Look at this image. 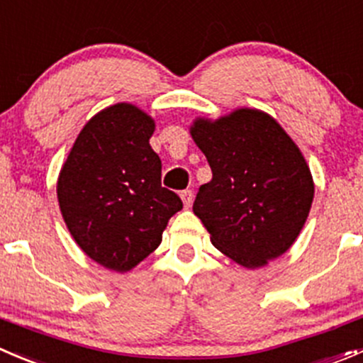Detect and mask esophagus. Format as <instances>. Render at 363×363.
Returning <instances> with one entry per match:
<instances>
[{"label": "esophagus", "instance_id": "obj_1", "mask_svg": "<svg viewBox=\"0 0 363 363\" xmlns=\"http://www.w3.org/2000/svg\"><path fill=\"white\" fill-rule=\"evenodd\" d=\"M181 200L182 203H184L186 209H189L193 203V191L191 189H184V191H181Z\"/></svg>", "mask_w": 363, "mask_h": 363}]
</instances>
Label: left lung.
Returning a JSON list of instances; mask_svg holds the SVG:
<instances>
[{
  "label": "left lung",
  "instance_id": "8db88e82",
  "mask_svg": "<svg viewBox=\"0 0 363 363\" xmlns=\"http://www.w3.org/2000/svg\"><path fill=\"white\" fill-rule=\"evenodd\" d=\"M189 135L213 172L193 213L214 248L246 269L286 253L314 200L311 168L286 129L266 111L242 106L218 118L195 117Z\"/></svg>",
  "mask_w": 363,
  "mask_h": 363
}]
</instances>
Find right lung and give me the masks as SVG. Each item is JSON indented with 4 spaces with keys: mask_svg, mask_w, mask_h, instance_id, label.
<instances>
[{
    "mask_svg": "<svg viewBox=\"0 0 363 363\" xmlns=\"http://www.w3.org/2000/svg\"><path fill=\"white\" fill-rule=\"evenodd\" d=\"M154 129L156 121L136 104L104 108L79 131L56 181L76 245L115 273L147 259L182 209L181 199L161 188V160L149 143Z\"/></svg>",
    "mask_w": 363,
    "mask_h": 363,
    "instance_id": "1",
    "label": "right lung"
}]
</instances>
